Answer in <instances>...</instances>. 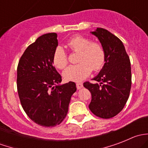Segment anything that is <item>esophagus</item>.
I'll list each match as a JSON object with an SVG mask.
<instances>
[{"instance_id": "obj_1", "label": "esophagus", "mask_w": 148, "mask_h": 148, "mask_svg": "<svg viewBox=\"0 0 148 148\" xmlns=\"http://www.w3.org/2000/svg\"><path fill=\"white\" fill-rule=\"evenodd\" d=\"M76 86H77V89H80L83 87V84L82 83H77L76 84Z\"/></svg>"}]
</instances>
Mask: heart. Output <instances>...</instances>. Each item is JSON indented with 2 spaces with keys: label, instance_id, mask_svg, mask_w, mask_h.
<instances>
[{
  "label": "heart",
  "instance_id": "heart-1",
  "mask_svg": "<svg viewBox=\"0 0 148 148\" xmlns=\"http://www.w3.org/2000/svg\"><path fill=\"white\" fill-rule=\"evenodd\" d=\"M70 51L79 52L77 62L79 63L71 65L63 72L65 79L79 82L86 78L93 71L100 70L104 66L106 52L104 46L98 41H92L90 38L75 36L66 44ZM53 63L56 68L63 69L69 63L68 54L62 46H57L53 53Z\"/></svg>",
  "mask_w": 148,
  "mask_h": 148
}]
</instances>
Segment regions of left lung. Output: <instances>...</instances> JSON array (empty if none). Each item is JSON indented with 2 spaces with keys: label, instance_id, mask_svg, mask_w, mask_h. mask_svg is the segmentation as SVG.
I'll use <instances>...</instances> for the list:
<instances>
[{
  "label": "left lung",
  "instance_id": "1",
  "mask_svg": "<svg viewBox=\"0 0 148 148\" xmlns=\"http://www.w3.org/2000/svg\"><path fill=\"white\" fill-rule=\"evenodd\" d=\"M92 34L104 46L106 59L102 69L92 79L97 83L86 82L84 86L92 94L91 112L97 117L110 119L122 111L129 98L132 84L130 61L122 41L114 34L102 28Z\"/></svg>",
  "mask_w": 148,
  "mask_h": 148
}]
</instances>
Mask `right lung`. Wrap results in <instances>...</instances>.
<instances>
[{
	"instance_id": "1",
	"label": "right lung",
	"mask_w": 148,
	"mask_h": 148,
	"mask_svg": "<svg viewBox=\"0 0 148 148\" xmlns=\"http://www.w3.org/2000/svg\"><path fill=\"white\" fill-rule=\"evenodd\" d=\"M57 46L56 33L41 36L25 50L17 67V89L22 107L31 120L45 127L56 126L64 120L77 90L73 82L59 84L62 76L53 65Z\"/></svg>"
}]
</instances>
